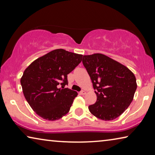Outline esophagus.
I'll list each match as a JSON object with an SVG mask.
<instances>
[{
  "mask_svg": "<svg viewBox=\"0 0 155 155\" xmlns=\"http://www.w3.org/2000/svg\"><path fill=\"white\" fill-rule=\"evenodd\" d=\"M81 95H85V94H86V92L85 91H83V90H82V91H80V93H79Z\"/></svg>",
  "mask_w": 155,
  "mask_h": 155,
  "instance_id": "34e87169",
  "label": "esophagus"
}]
</instances>
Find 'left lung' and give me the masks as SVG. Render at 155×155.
Wrapping results in <instances>:
<instances>
[{"label": "left lung", "instance_id": "1", "mask_svg": "<svg viewBox=\"0 0 155 155\" xmlns=\"http://www.w3.org/2000/svg\"><path fill=\"white\" fill-rule=\"evenodd\" d=\"M82 62L97 96L96 103L89 106L90 111L103 120L117 118L133 101L137 89L134 74L103 54L84 55Z\"/></svg>", "mask_w": 155, "mask_h": 155}]
</instances>
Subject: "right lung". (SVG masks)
<instances>
[{"label": "right lung", "instance_id": "1", "mask_svg": "<svg viewBox=\"0 0 155 155\" xmlns=\"http://www.w3.org/2000/svg\"><path fill=\"white\" fill-rule=\"evenodd\" d=\"M82 57L64 49L54 50L25 70L20 80L23 94L33 111L42 118L59 120L69 112L77 93L65 85L68 84V74Z\"/></svg>", "mask_w": 155, "mask_h": 155}]
</instances>
